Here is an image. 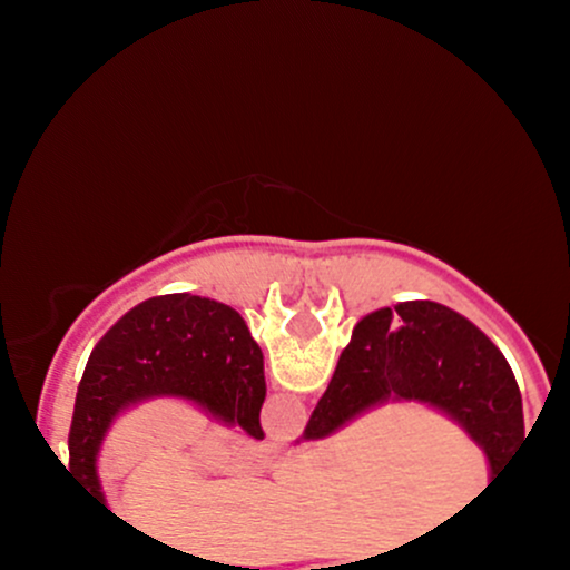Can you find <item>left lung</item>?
I'll return each mask as SVG.
<instances>
[{
    "label": "left lung",
    "instance_id": "8db88e82",
    "mask_svg": "<svg viewBox=\"0 0 570 570\" xmlns=\"http://www.w3.org/2000/svg\"><path fill=\"white\" fill-rule=\"evenodd\" d=\"M147 396H185L263 440V351L233 307L193 294L136 305L85 364L69 431V469L104 507L96 453L112 417ZM107 509V507H104Z\"/></svg>",
    "mask_w": 570,
    "mask_h": 570
}]
</instances>
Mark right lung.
Listing matches in <instances>:
<instances>
[{
	"mask_svg": "<svg viewBox=\"0 0 570 570\" xmlns=\"http://www.w3.org/2000/svg\"><path fill=\"white\" fill-rule=\"evenodd\" d=\"M417 399L453 415L485 448L490 474L507 472L525 444L522 396L501 351L461 313L417 299L356 324L305 440H322L385 399Z\"/></svg>",
	"mask_w": 570,
	"mask_h": 570,
	"instance_id": "obj_1",
	"label": "right lung"
}]
</instances>
